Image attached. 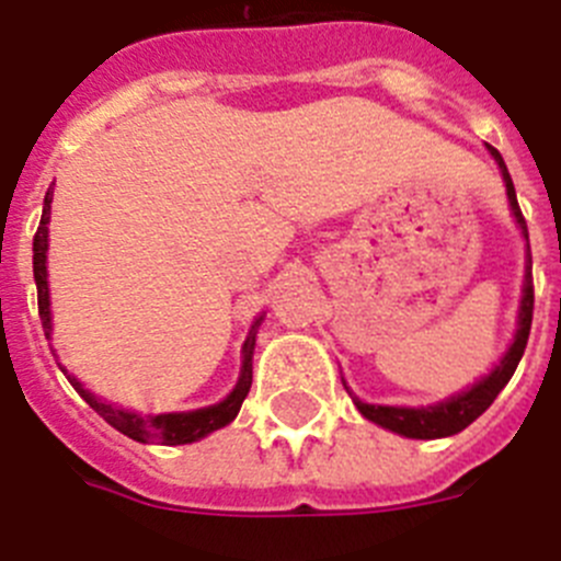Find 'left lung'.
I'll list each match as a JSON object with an SVG mask.
<instances>
[{
	"label": "left lung",
	"instance_id": "left-lung-1",
	"mask_svg": "<svg viewBox=\"0 0 561 561\" xmlns=\"http://www.w3.org/2000/svg\"><path fill=\"white\" fill-rule=\"evenodd\" d=\"M491 148V145H488ZM493 159L502 168V176H505L507 199H511L513 216L519 222L522 233L528 237V225H525V216L519 210V202H516V191H513V179L507 173L505 162H502V153L496 148H491ZM530 322H534V273H530V244H528V273H525V296H522V310H519V331L513 339L511 351L505 353V359L499 362L496 370H491V376H484L482 382H477L470 390L459 393V397L448 399V402L433 404V408H382V404H365L359 399H353L356 408L362 411V416L376 422V425L388 427L393 433H402V436H411V439H442V436H454V433L465 431V427L473 422V419L482 416L488 408L493 404V399L499 397V390L511 382L513 370L519 365L525 345H528L530 336Z\"/></svg>",
	"mask_w": 561,
	"mask_h": 561
}]
</instances>
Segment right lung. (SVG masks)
Masks as SVG:
<instances>
[{
	"instance_id": "1",
	"label": "right lung",
	"mask_w": 561,
	"mask_h": 561,
	"mask_svg": "<svg viewBox=\"0 0 561 561\" xmlns=\"http://www.w3.org/2000/svg\"><path fill=\"white\" fill-rule=\"evenodd\" d=\"M50 199H54V187H48L45 193V208H42V222L36 228V237H33V279H36V299H39V317L42 328H45V336H50V308H48V267H45V253H48V222H50ZM259 324V322H256ZM253 345H256V328L251 331L248 342H244L242 353V376H239L237 388L225 402L210 404V408H202V411L191 413H159V416H136V413L119 411L113 404L99 402L93 393L82 388V385L68 376L70 385L77 388L79 397L91 404L99 416L105 419L107 425L116 427L119 433L130 436L136 442H159V445H187V442H196L208 433L219 431L228 422H233L242 408L248 390L253 382Z\"/></svg>"
}]
</instances>
